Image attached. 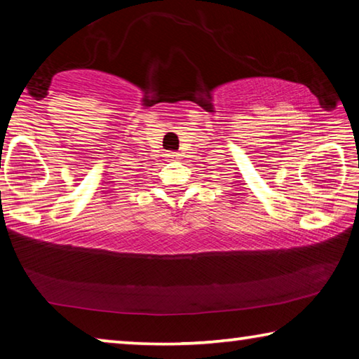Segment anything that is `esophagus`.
Returning <instances> with one entry per match:
<instances>
[{"mask_svg":"<svg viewBox=\"0 0 359 359\" xmlns=\"http://www.w3.org/2000/svg\"><path fill=\"white\" fill-rule=\"evenodd\" d=\"M177 156H179V155L174 154V151H169V154H168V158H169V160H172V161L177 160Z\"/></svg>","mask_w":359,"mask_h":359,"instance_id":"1","label":"esophagus"}]
</instances>
